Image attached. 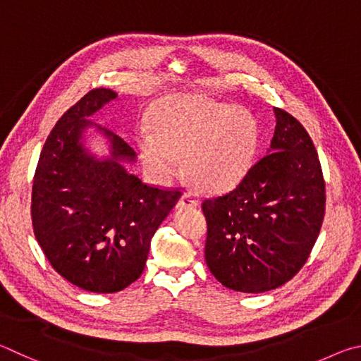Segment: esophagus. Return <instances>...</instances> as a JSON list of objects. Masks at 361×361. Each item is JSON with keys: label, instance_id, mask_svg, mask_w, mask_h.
Here are the masks:
<instances>
[{"label": "esophagus", "instance_id": "esophagus-1", "mask_svg": "<svg viewBox=\"0 0 361 361\" xmlns=\"http://www.w3.org/2000/svg\"><path fill=\"white\" fill-rule=\"evenodd\" d=\"M198 206V201L195 200L190 193H184L182 197L177 201V207H180V209H184V207H195Z\"/></svg>", "mask_w": 361, "mask_h": 361}]
</instances>
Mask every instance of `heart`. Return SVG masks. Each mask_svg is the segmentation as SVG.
I'll list each match as a JSON object with an SVG mask.
<instances>
[{"label": "heart", "instance_id": "1", "mask_svg": "<svg viewBox=\"0 0 361 361\" xmlns=\"http://www.w3.org/2000/svg\"><path fill=\"white\" fill-rule=\"evenodd\" d=\"M152 130L139 141L144 166L160 180H169L185 157L187 176L204 192L224 193L244 179L258 141V122L243 107L173 94L152 114Z\"/></svg>", "mask_w": 361, "mask_h": 361}]
</instances>
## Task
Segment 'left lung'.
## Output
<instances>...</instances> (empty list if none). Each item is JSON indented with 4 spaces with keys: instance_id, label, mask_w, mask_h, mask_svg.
Instances as JSON below:
<instances>
[{
    "instance_id": "1",
    "label": "left lung",
    "mask_w": 361,
    "mask_h": 361,
    "mask_svg": "<svg viewBox=\"0 0 361 361\" xmlns=\"http://www.w3.org/2000/svg\"><path fill=\"white\" fill-rule=\"evenodd\" d=\"M269 154L224 197L204 200L207 268L244 293L283 286L306 263L325 216V180L311 136L274 107Z\"/></svg>"
}]
</instances>
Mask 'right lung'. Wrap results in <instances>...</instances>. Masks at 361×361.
I'll use <instances>...</instances> for the list:
<instances>
[{
    "label": "right lung",
    "instance_id": "1",
    "mask_svg": "<svg viewBox=\"0 0 361 361\" xmlns=\"http://www.w3.org/2000/svg\"><path fill=\"white\" fill-rule=\"evenodd\" d=\"M117 93L94 88L69 107L50 131L37 161L31 220L49 263L73 286L116 293L142 274L150 239L179 201V188L147 185L123 168L135 150L99 128L111 157L97 160L82 145L93 116Z\"/></svg>",
    "mask_w": 361,
    "mask_h": 361
}]
</instances>
